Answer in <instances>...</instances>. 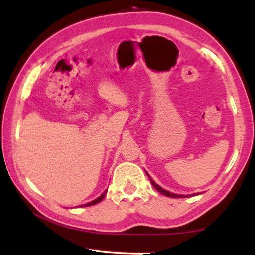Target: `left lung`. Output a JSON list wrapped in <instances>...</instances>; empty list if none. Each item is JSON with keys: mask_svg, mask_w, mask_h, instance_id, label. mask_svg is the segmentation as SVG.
Wrapping results in <instances>:
<instances>
[{"mask_svg": "<svg viewBox=\"0 0 255 255\" xmlns=\"http://www.w3.org/2000/svg\"><path fill=\"white\" fill-rule=\"evenodd\" d=\"M149 180H151V183L153 184V187L155 188L156 190L159 191L160 194H162V195H165V196H168V197H177V198H180V197H186V196H183V195H175V194H172V193H169V191H167V190H165V189H162L161 187H159L158 184H156L154 181H153L151 177H149Z\"/></svg>", "mask_w": 255, "mask_h": 255, "instance_id": "1", "label": "left lung"}]
</instances>
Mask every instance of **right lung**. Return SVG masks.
<instances>
[{
  "label": "right lung",
  "instance_id": "obj_1",
  "mask_svg": "<svg viewBox=\"0 0 255 255\" xmlns=\"http://www.w3.org/2000/svg\"><path fill=\"white\" fill-rule=\"evenodd\" d=\"M106 193H107V191H104V193H103L102 195H101V196H100L99 198H96L95 201L90 202V203H87V204H85V205H81V207H90V205H95V204H97V203H100V202L103 200V197L106 196Z\"/></svg>",
  "mask_w": 255,
  "mask_h": 255
}]
</instances>
